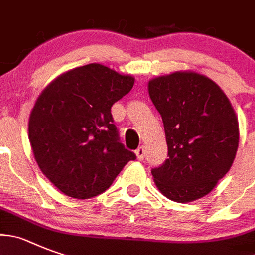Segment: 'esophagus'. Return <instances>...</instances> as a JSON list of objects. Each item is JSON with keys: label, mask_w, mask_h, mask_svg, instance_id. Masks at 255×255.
Listing matches in <instances>:
<instances>
[{"label": "esophagus", "mask_w": 255, "mask_h": 255, "mask_svg": "<svg viewBox=\"0 0 255 255\" xmlns=\"http://www.w3.org/2000/svg\"><path fill=\"white\" fill-rule=\"evenodd\" d=\"M135 153H136L137 159L143 160L144 156H145V148H144V146H139V148H137L136 150H135Z\"/></svg>", "instance_id": "obj_1"}]
</instances>
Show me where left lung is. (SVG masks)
<instances>
[{
  "label": "left lung",
  "mask_w": 255,
  "mask_h": 255,
  "mask_svg": "<svg viewBox=\"0 0 255 255\" xmlns=\"http://www.w3.org/2000/svg\"><path fill=\"white\" fill-rule=\"evenodd\" d=\"M149 96L162 116L168 159L151 174L167 198L191 202L214 190L234 162L239 124L214 81L176 72L149 81Z\"/></svg>",
  "instance_id": "obj_1"
}]
</instances>
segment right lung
Instances as JSON below:
<instances>
[{"mask_svg":"<svg viewBox=\"0 0 255 255\" xmlns=\"http://www.w3.org/2000/svg\"><path fill=\"white\" fill-rule=\"evenodd\" d=\"M134 81L92 63L60 74L37 97L30 144L44 176L64 195L95 197L136 159L120 143L111 115L112 105L130 92Z\"/></svg>","mask_w":255,"mask_h":255,"instance_id":"obj_1","label":"right lung"}]
</instances>
